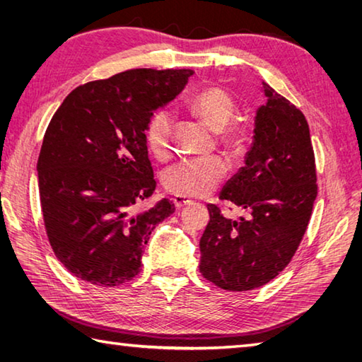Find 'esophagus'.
<instances>
[{"mask_svg":"<svg viewBox=\"0 0 362 362\" xmlns=\"http://www.w3.org/2000/svg\"><path fill=\"white\" fill-rule=\"evenodd\" d=\"M173 202H174V205L177 206V209H183V206L193 204V201H191L189 197H187V196H179V194L173 197Z\"/></svg>","mask_w":362,"mask_h":362,"instance_id":"esophagus-1","label":"esophagus"}]
</instances>
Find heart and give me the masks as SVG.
<instances>
[{
    "label": "heart",
    "instance_id": "obj_1",
    "mask_svg": "<svg viewBox=\"0 0 362 362\" xmlns=\"http://www.w3.org/2000/svg\"><path fill=\"white\" fill-rule=\"evenodd\" d=\"M187 109L201 119L206 127L219 132L221 143L228 149L240 152L247 143V127L243 122H232L236 103L227 90L206 87L187 99ZM174 118L168 110H157L146 126V144L152 156L166 158L171 151ZM227 174V163L222 158L183 160L168 169L165 185L174 194L187 197L209 196Z\"/></svg>",
    "mask_w": 362,
    "mask_h": 362
}]
</instances>
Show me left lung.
<instances>
[{
	"instance_id": "obj_1",
	"label": "left lung",
	"mask_w": 362,
	"mask_h": 362,
	"mask_svg": "<svg viewBox=\"0 0 362 362\" xmlns=\"http://www.w3.org/2000/svg\"><path fill=\"white\" fill-rule=\"evenodd\" d=\"M263 90L267 101L257 110L245 165L219 196L249 219H227L216 205H206L210 222L199 243V271L226 291L263 286L289 264L317 196L308 122L266 82Z\"/></svg>"
}]
</instances>
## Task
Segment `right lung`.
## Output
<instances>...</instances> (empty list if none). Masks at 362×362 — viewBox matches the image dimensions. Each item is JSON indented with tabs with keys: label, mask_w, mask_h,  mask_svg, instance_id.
Masks as SVG:
<instances>
[{
	"label": "right lung",
	"mask_w": 362,
	"mask_h": 362,
	"mask_svg": "<svg viewBox=\"0 0 362 362\" xmlns=\"http://www.w3.org/2000/svg\"><path fill=\"white\" fill-rule=\"evenodd\" d=\"M193 74L127 70L74 88L54 113L37 161L40 205L54 255L78 279L132 280L152 230L174 213L166 197L136 210L157 185L144 132Z\"/></svg>",
	"instance_id": "right-lung-1"
}]
</instances>
